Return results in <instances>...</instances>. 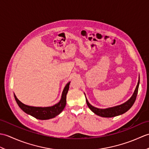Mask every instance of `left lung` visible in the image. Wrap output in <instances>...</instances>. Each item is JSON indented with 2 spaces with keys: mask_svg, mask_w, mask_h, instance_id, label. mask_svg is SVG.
Returning <instances> with one entry per match:
<instances>
[{
  "mask_svg": "<svg viewBox=\"0 0 149 149\" xmlns=\"http://www.w3.org/2000/svg\"><path fill=\"white\" fill-rule=\"evenodd\" d=\"M139 84H140V75H139V79L137 84V86L135 88V90L134 91L133 94L131 96V97L128 100L126 101L125 102L123 103L120 105L115 106L111 107H107L105 109H100L98 108V107H94L92 105H91L90 102H88L87 98L86 97V95H85V97H86V101L87 103V105L88 107L93 111L95 114L97 115L102 116V117H106V118H111V117L116 116L127 112V111L131 108V107L133 105L136 99L138 91V88Z\"/></svg>",
  "mask_w": 149,
  "mask_h": 149,
  "instance_id": "1",
  "label": "left lung"
}]
</instances>
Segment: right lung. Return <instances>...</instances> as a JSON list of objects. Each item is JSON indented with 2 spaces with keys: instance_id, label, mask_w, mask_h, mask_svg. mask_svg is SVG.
Returning <instances> with one entry per match:
<instances>
[{
  "instance_id": "right-lung-1",
  "label": "right lung",
  "mask_w": 149,
  "mask_h": 149,
  "mask_svg": "<svg viewBox=\"0 0 149 149\" xmlns=\"http://www.w3.org/2000/svg\"><path fill=\"white\" fill-rule=\"evenodd\" d=\"M70 82L65 85L63 90L61 99L59 102L52 106L48 107H34L26 105L19 100L14 93L16 102L20 109L26 113L39 120H49L58 116L64 109L66 103V95L69 89Z\"/></svg>"
}]
</instances>
